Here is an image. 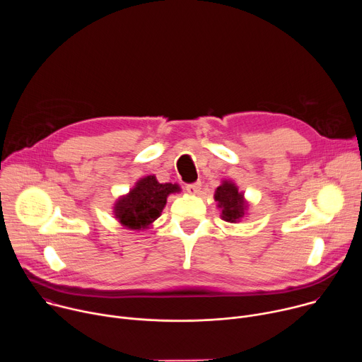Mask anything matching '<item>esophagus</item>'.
Instances as JSON below:
<instances>
[{
	"instance_id": "esophagus-1",
	"label": "esophagus",
	"mask_w": 362,
	"mask_h": 362,
	"mask_svg": "<svg viewBox=\"0 0 362 362\" xmlns=\"http://www.w3.org/2000/svg\"><path fill=\"white\" fill-rule=\"evenodd\" d=\"M186 190H187V193H190V194H197L199 190H200V182L187 185V186H186Z\"/></svg>"
}]
</instances>
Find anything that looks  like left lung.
I'll use <instances>...</instances> for the list:
<instances>
[{
    "label": "left lung",
    "mask_w": 362,
    "mask_h": 362,
    "mask_svg": "<svg viewBox=\"0 0 362 362\" xmlns=\"http://www.w3.org/2000/svg\"><path fill=\"white\" fill-rule=\"evenodd\" d=\"M215 202L221 209V218L229 223H238L243 216L247 215L249 203L245 199V193L239 190L235 182L222 180L215 190Z\"/></svg>",
    "instance_id": "1"
}]
</instances>
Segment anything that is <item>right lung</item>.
Masks as SVG:
<instances>
[{
  "instance_id": "add662e5",
  "label": "right lung",
  "mask_w": 362,
  "mask_h": 362,
  "mask_svg": "<svg viewBox=\"0 0 362 362\" xmlns=\"http://www.w3.org/2000/svg\"><path fill=\"white\" fill-rule=\"evenodd\" d=\"M179 192L177 183H159L154 175L144 176L136 182L127 194L116 200L113 215L127 229H150L153 222L162 215L168 196Z\"/></svg>"
}]
</instances>
